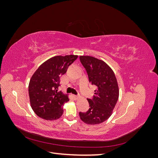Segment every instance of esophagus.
<instances>
[{"label": "esophagus", "mask_w": 158, "mask_h": 158, "mask_svg": "<svg viewBox=\"0 0 158 158\" xmlns=\"http://www.w3.org/2000/svg\"><path fill=\"white\" fill-rule=\"evenodd\" d=\"M74 98H76V99H78L79 98H80V95H74Z\"/></svg>", "instance_id": "34e87169"}]
</instances>
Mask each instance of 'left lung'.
<instances>
[{"instance_id": "8db88e82", "label": "left lung", "mask_w": 158, "mask_h": 158, "mask_svg": "<svg viewBox=\"0 0 158 158\" xmlns=\"http://www.w3.org/2000/svg\"><path fill=\"white\" fill-rule=\"evenodd\" d=\"M80 60L88 75L89 82L96 86L92 99H87L89 109L79 113L83 122L98 125L110 117L117 102L119 90L114 72L104 61L90 56H80Z\"/></svg>"}]
</instances>
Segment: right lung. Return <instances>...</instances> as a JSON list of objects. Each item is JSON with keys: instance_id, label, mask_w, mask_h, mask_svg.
Instances as JSON below:
<instances>
[{"instance_id": "obj_1", "label": "right lung", "mask_w": 158, "mask_h": 158, "mask_svg": "<svg viewBox=\"0 0 158 158\" xmlns=\"http://www.w3.org/2000/svg\"><path fill=\"white\" fill-rule=\"evenodd\" d=\"M77 58L78 55H73L53 56L41 64L33 74L28 92L31 107L37 116L47 121L62 116L63 106L69 99L67 94L58 91L60 77Z\"/></svg>"}]
</instances>
